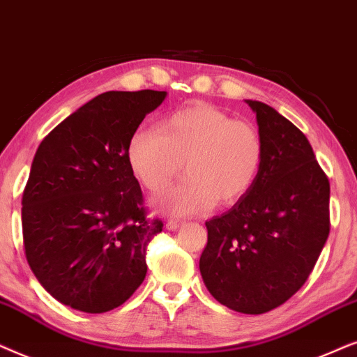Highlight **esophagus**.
Wrapping results in <instances>:
<instances>
[{
    "instance_id": "esophagus-1",
    "label": "esophagus",
    "mask_w": 357,
    "mask_h": 357,
    "mask_svg": "<svg viewBox=\"0 0 357 357\" xmlns=\"http://www.w3.org/2000/svg\"><path fill=\"white\" fill-rule=\"evenodd\" d=\"M183 225L181 220H176V218H169L168 222H166V227L169 228V230H178L179 227Z\"/></svg>"
}]
</instances>
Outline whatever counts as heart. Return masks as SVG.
<instances>
[{"instance_id": "1", "label": "heart", "mask_w": 357, "mask_h": 357, "mask_svg": "<svg viewBox=\"0 0 357 357\" xmlns=\"http://www.w3.org/2000/svg\"><path fill=\"white\" fill-rule=\"evenodd\" d=\"M127 160L150 192H163L181 173L188 176L161 199L173 213H196L230 206L255 186L264 161V142L253 123L212 104L196 102L171 114L160 129L130 137Z\"/></svg>"}]
</instances>
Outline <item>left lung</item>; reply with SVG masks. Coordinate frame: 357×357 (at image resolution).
I'll use <instances>...</instances> for the list:
<instances>
[{
  "label": "left lung",
  "mask_w": 357,
  "mask_h": 357,
  "mask_svg": "<svg viewBox=\"0 0 357 357\" xmlns=\"http://www.w3.org/2000/svg\"><path fill=\"white\" fill-rule=\"evenodd\" d=\"M246 102L264 142L263 168L248 194L206 222L199 268L222 305L259 315L310 275L330 234V181L291 121L268 104Z\"/></svg>",
  "instance_id": "obj_1"
}]
</instances>
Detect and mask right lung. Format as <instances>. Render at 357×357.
<instances>
[{
  "label": "right lung",
  "instance_id": "1",
  "mask_svg": "<svg viewBox=\"0 0 357 357\" xmlns=\"http://www.w3.org/2000/svg\"><path fill=\"white\" fill-rule=\"evenodd\" d=\"M166 91H107L42 140L22 194L24 251L56 301L112 310L146 275V246L163 230L146 217L127 145Z\"/></svg>",
  "mask_w": 357,
  "mask_h": 357
}]
</instances>
